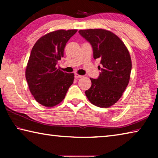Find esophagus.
<instances>
[{
  "mask_svg": "<svg viewBox=\"0 0 158 158\" xmlns=\"http://www.w3.org/2000/svg\"><path fill=\"white\" fill-rule=\"evenodd\" d=\"M82 77H83V76H81V75H79V74H77V73L74 74V77H75L76 79H78V78H81Z\"/></svg>",
  "mask_w": 158,
  "mask_h": 158,
  "instance_id": "34e87169",
  "label": "esophagus"
}]
</instances>
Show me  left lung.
<instances>
[{"label":"left lung","instance_id":"8db88e82","mask_svg":"<svg viewBox=\"0 0 158 158\" xmlns=\"http://www.w3.org/2000/svg\"><path fill=\"white\" fill-rule=\"evenodd\" d=\"M90 44L94 59H100L101 67L97 79L90 78L91 86L85 93L93 105L109 107L119 100L127 86L132 69L129 52L116 35L104 29L79 31Z\"/></svg>","mask_w":158,"mask_h":158}]
</instances>
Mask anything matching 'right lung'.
Returning a JSON list of instances; mask_svg holds the SVG:
<instances>
[{
  "mask_svg": "<svg viewBox=\"0 0 158 158\" xmlns=\"http://www.w3.org/2000/svg\"><path fill=\"white\" fill-rule=\"evenodd\" d=\"M77 30H58L40 38L31 50L26 69V79L31 94L40 105L52 107L63 101L74 74L56 68L63 57L66 43Z\"/></svg>",
  "mask_w": 158,
  "mask_h": 158,
  "instance_id": "right-lung-1",
  "label": "right lung"
}]
</instances>
